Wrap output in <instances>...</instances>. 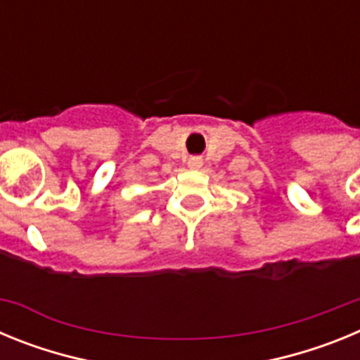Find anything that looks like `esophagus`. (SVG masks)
Masks as SVG:
<instances>
[{
    "label": "esophagus",
    "mask_w": 360,
    "mask_h": 360,
    "mask_svg": "<svg viewBox=\"0 0 360 360\" xmlns=\"http://www.w3.org/2000/svg\"><path fill=\"white\" fill-rule=\"evenodd\" d=\"M202 158L200 157H191L189 158V167L191 169H198V167H202Z\"/></svg>",
    "instance_id": "esophagus-1"
}]
</instances>
